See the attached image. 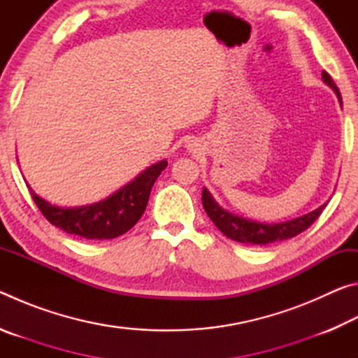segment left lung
I'll use <instances>...</instances> for the list:
<instances>
[{"instance_id":"left-lung-1","label":"left lung","mask_w":358,"mask_h":358,"mask_svg":"<svg viewBox=\"0 0 358 358\" xmlns=\"http://www.w3.org/2000/svg\"><path fill=\"white\" fill-rule=\"evenodd\" d=\"M322 78L333 92L336 93L339 102H341V93H339L336 83L333 82V78L330 77L329 72L324 71ZM202 205H203V210L207 211V215L210 216V220L215 222V226L220 229L227 238L238 241V243L257 245V246L271 245V243H276V241H284L287 238L296 237L299 234L305 232V230L317 220L320 213L324 211V208L327 207V203H324L322 207L311 211V213L295 217V220H290V221H284L278 224H264V222L245 220V217L229 213L227 210L221 208L220 205L213 201L211 194L205 189V187L202 191Z\"/></svg>"}]
</instances>
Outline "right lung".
Here are the masks:
<instances>
[{"mask_svg": "<svg viewBox=\"0 0 358 358\" xmlns=\"http://www.w3.org/2000/svg\"><path fill=\"white\" fill-rule=\"evenodd\" d=\"M166 167L167 161H159L106 201L87 207L59 208L36 196L33 189L29 194L45 220L66 234L87 240H110L128 232L141 220L151 187Z\"/></svg>", "mask_w": 358, "mask_h": 358, "instance_id": "obj_1", "label": "right lung"}]
</instances>
